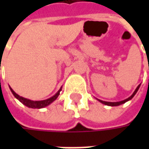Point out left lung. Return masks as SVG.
<instances>
[{"instance_id": "obj_1", "label": "left lung", "mask_w": 149, "mask_h": 149, "mask_svg": "<svg viewBox=\"0 0 149 149\" xmlns=\"http://www.w3.org/2000/svg\"><path fill=\"white\" fill-rule=\"evenodd\" d=\"M141 84L136 88V89L134 90V92L133 93V95H131L130 97H129L128 99H126V100H122V101H118V102H107V101H103V100H99V99H97V100L100 101V103H102V104H105V105H108V106H118L120 105V104H124V103H126L127 101H129V100H132L133 99V97L135 95H136V93L138 92V90H139V87H140Z\"/></svg>"}]
</instances>
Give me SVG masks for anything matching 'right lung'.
<instances>
[{"mask_svg":"<svg viewBox=\"0 0 149 149\" xmlns=\"http://www.w3.org/2000/svg\"><path fill=\"white\" fill-rule=\"evenodd\" d=\"M10 89L11 93L13 94V95H14L15 97L19 100L20 102H21L24 105H26V107L31 108V109H42V108H45V107H46V106L49 105L51 103H53L54 100L58 98V96L60 95V91H61V89H62V87H61V88L58 90V92H57L54 95H53L52 97H50V98L47 99V100H40V101H34V100L26 99V98H24V97H21V96H20L19 95H17L10 87Z\"/></svg>","mask_w":149,"mask_h":149,"instance_id":"right-lung-1","label":"right lung"}]
</instances>
